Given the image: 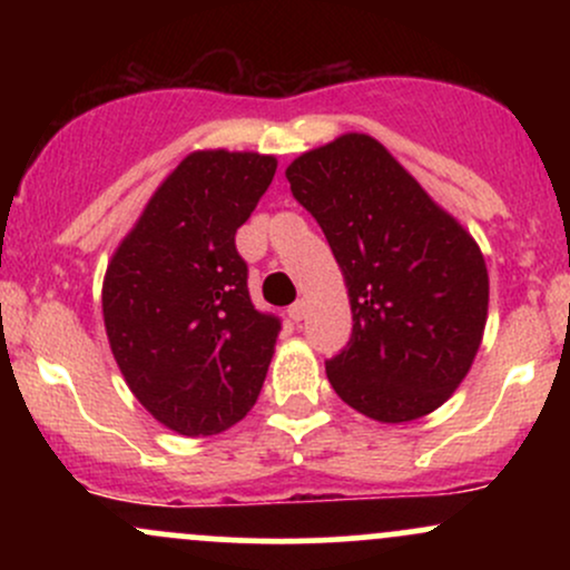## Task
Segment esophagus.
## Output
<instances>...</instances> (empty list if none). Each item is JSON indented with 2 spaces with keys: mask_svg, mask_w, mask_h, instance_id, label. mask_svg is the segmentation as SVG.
Masks as SVG:
<instances>
[{
  "mask_svg": "<svg viewBox=\"0 0 570 570\" xmlns=\"http://www.w3.org/2000/svg\"><path fill=\"white\" fill-rule=\"evenodd\" d=\"M307 316V303L305 299H297V303L289 305V318L294 324H299Z\"/></svg>",
  "mask_w": 570,
  "mask_h": 570,
  "instance_id": "1",
  "label": "esophagus"
}]
</instances>
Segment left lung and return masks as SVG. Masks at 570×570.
Here are the masks:
<instances>
[{
    "label": "left lung",
    "mask_w": 570,
    "mask_h": 570,
    "mask_svg": "<svg viewBox=\"0 0 570 570\" xmlns=\"http://www.w3.org/2000/svg\"><path fill=\"white\" fill-rule=\"evenodd\" d=\"M286 179L348 286L353 332L326 362L332 389L381 423L442 407L472 370L488 322L476 240L367 134L307 149Z\"/></svg>",
    "instance_id": "obj_1"
}]
</instances>
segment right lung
Listing matches in <instances>:
<instances>
[{
	"mask_svg": "<svg viewBox=\"0 0 570 570\" xmlns=\"http://www.w3.org/2000/svg\"><path fill=\"white\" fill-rule=\"evenodd\" d=\"M278 160L195 149L115 248L101 289L109 348L141 407L181 436H212L257 402L281 322L248 297L235 233Z\"/></svg>",
	"mask_w": 570,
	"mask_h": 570,
	"instance_id": "add662e5",
	"label": "right lung"
}]
</instances>
